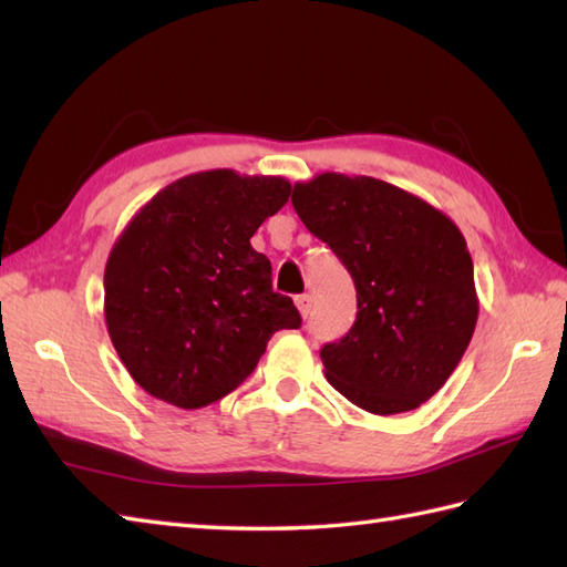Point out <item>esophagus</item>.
<instances>
[{"label": "esophagus", "mask_w": 567, "mask_h": 567, "mask_svg": "<svg viewBox=\"0 0 567 567\" xmlns=\"http://www.w3.org/2000/svg\"><path fill=\"white\" fill-rule=\"evenodd\" d=\"M296 306H298V310H300V316H308L310 313V308H313V298H310L308 293H303V296H296Z\"/></svg>", "instance_id": "esophagus-1"}]
</instances>
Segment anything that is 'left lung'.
Listing matches in <instances>:
<instances>
[{
    "label": "left lung",
    "instance_id": "left-lung-1",
    "mask_svg": "<svg viewBox=\"0 0 567 567\" xmlns=\"http://www.w3.org/2000/svg\"><path fill=\"white\" fill-rule=\"evenodd\" d=\"M298 217L338 254L357 320L320 350L330 384L369 413L419 409L455 372L477 326L467 241L437 207L369 176L296 183Z\"/></svg>",
    "mask_w": 567,
    "mask_h": 567
}]
</instances>
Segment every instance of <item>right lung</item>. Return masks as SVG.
Returning a JSON list of instances; mask_svg holds the SVG:
<instances>
[{
  "instance_id": "add662e5",
  "label": "right lung",
  "mask_w": 567,
  "mask_h": 567,
  "mask_svg": "<svg viewBox=\"0 0 567 567\" xmlns=\"http://www.w3.org/2000/svg\"><path fill=\"white\" fill-rule=\"evenodd\" d=\"M288 195L281 176L200 171L158 190L124 227L105 267V320L146 394L203 409L254 372L276 330L300 328L249 241Z\"/></svg>"
}]
</instances>
